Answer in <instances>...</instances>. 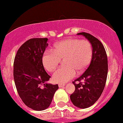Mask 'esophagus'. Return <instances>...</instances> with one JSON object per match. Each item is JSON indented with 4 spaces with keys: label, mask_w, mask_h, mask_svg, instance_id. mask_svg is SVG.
<instances>
[{
    "label": "esophagus",
    "mask_w": 123,
    "mask_h": 123,
    "mask_svg": "<svg viewBox=\"0 0 123 123\" xmlns=\"http://www.w3.org/2000/svg\"><path fill=\"white\" fill-rule=\"evenodd\" d=\"M64 86H65V84H59V87H64Z\"/></svg>",
    "instance_id": "1"
}]
</instances>
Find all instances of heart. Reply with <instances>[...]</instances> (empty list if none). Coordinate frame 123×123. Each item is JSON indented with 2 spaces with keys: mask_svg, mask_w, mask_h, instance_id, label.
Returning <instances> with one entry per match:
<instances>
[{
  "mask_svg": "<svg viewBox=\"0 0 123 123\" xmlns=\"http://www.w3.org/2000/svg\"><path fill=\"white\" fill-rule=\"evenodd\" d=\"M52 51L45 52L42 57L45 69L49 72H54L61 60L64 59L65 66L59 68L54 74V82L63 83L84 71L89 66L93 49L90 42L86 39H68L55 44Z\"/></svg>",
  "mask_w": 123,
  "mask_h": 123,
  "instance_id": "b5f03b06",
  "label": "heart"
}]
</instances>
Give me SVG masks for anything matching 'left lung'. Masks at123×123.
Returning a JSON list of instances; mask_svg holds the SVG:
<instances>
[{
    "label": "left lung",
    "mask_w": 123,
    "mask_h": 123,
    "mask_svg": "<svg viewBox=\"0 0 123 123\" xmlns=\"http://www.w3.org/2000/svg\"><path fill=\"white\" fill-rule=\"evenodd\" d=\"M77 35L85 36L93 49L89 66L81 76L72 82L75 90L70 96L75 106L85 109L93 105L102 93L108 75V58L104 47L98 39L86 32Z\"/></svg>",
    "instance_id": "1"
}]
</instances>
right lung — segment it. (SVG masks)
Here are the masks:
<instances>
[{
    "label": "right lung",
    "mask_w": 123,
    "mask_h": 123,
    "mask_svg": "<svg viewBox=\"0 0 123 123\" xmlns=\"http://www.w3.org/2000/svg\"><path fill=\"white\" fill-rule=\"evenodd\" d=\"M47 38H32L24 42L17 52L14 62V78L22 101L35 111L48 108L58 84L47 83L51 76L46 72L42 62Z\"/></svg>",
    "instance_id": "add662e5"
}]
</instances>
